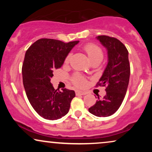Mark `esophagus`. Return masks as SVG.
I'll return each instance as SVG.
<instances>
[{
    "mask_svg": "<svg viewBox=\"0 0 152 152\" xmlns=\"http://www.w3.org/2000/svg\"><path fill=\"white\" fill-rule=\"evenodd\" d=\"M87 93L85 91H76V95H86Z\"/></svg>",
    "mask_w": 152,
    "mask_h": 152,
    "instance_id": "esophagus-1",
    "label": "esophagus"
}]
</instances>
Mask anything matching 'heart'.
Segmentation results:
<instances>
[{
  "label": "heart",
  "mask_w": 152,
  "mask_h": 152,
  "mask_svg": "<svg viewBox=\"0 0 152 152\" xmlns=\"http://www.w3.org/2000/svg\"><path fill=\"white\" fill-rule=\"evenodd\" d=\"M83 49L86 52L91 61L93 62L95 61H102L104 57V53L102 48L94 43H86L83 46ZM71 54H68L65 58V64H68L70 61ZM73 83L78 87H84L86 84V80L81 75L76 74L72 78Z\"/></svg>",
  "instance_id": "heart-1"
}]
</instances>
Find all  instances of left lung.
<instances>
[{
	"instance_id": "1",
	"label": "left lung",
	"mask_w": 152,
	"mask_h": 152,
	"mask_svg": "<svg viewBox=\"0 0 152 152\" xmlns=\"http://www.w3.org/2000/svg\"><path fill=\"white\" fill-rule=\"evenodd\" d=\"M107 50L108 64L96 86H105L106 94L88 109L99 117L114 114L121 105L126 95L130 76L129 52L119 40L108 36L96 37Z\"/></svg>"
}]
</instances>
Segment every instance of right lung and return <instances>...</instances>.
Returning a JSON list of instances; mask_svg holds the SVG:
<instances>
[{
	"instance_id": "add662e5",
	"label": "right lung",
	"mask_w": 152,
	"mask_h": 152,
	"mask_svg": "<svg viewBox=\"0 0 152 152\" xmlns=\"http://www.w3.org/2000/svg\"><path fill=\"white\" fill-rule=\"evenodd\" d=\"M78 42L41 38L26 50L22 66L23 86L31 106L46 119H58L69 112L76 95L74 91L54 89L50 78L53 71L61 67L66 57Z\"/></svg>"
}]
</instances>
